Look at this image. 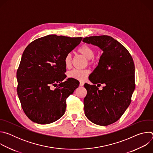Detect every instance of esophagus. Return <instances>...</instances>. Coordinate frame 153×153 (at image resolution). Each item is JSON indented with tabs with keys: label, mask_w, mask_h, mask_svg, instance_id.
Here are the masks:
<instances>
[{
	"label": "esophagus",
	"mask_w": 153,
	"mask_h": 153,
	"mask_svg": "<svg viewBox=\"0 0 153 153\" xmlns=\"http://www.w3.org/2000/svg\"><path fill=\"white\" fill-rule=\"evenodd\" d=\"M83 85H84V82H83V81H80V84H79L80 86H83Z\"/></svg>",
	"instance_id": "obj_1"
}]
</instances>
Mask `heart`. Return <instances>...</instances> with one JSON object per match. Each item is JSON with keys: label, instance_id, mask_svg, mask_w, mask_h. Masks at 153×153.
<instances>
[{"label": "heart", "instance_id": "heart-1", "mask_svg": "<svg viewBox=\"0 0 153 153\" xmlns=\"http://www.w3.org/2000/svg\"><path fill=\"white\" fill-rule=\"evenodd\" d=\"M79 51L87 59L91 60L93 58L94 56V50L88 45H82L79 48ZM64 62L65 67L67 68H70L71 63V54H68L65 57ZM88 74V71L86 70H79L74 69L70 71L68 74L70 78H73L76 80H83L86 79Z\"/></svg>", "mask_w": 153, "mask_h": 153}]
</instances>
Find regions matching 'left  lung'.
I'll return each mask as SVG.
<instances>
[{
	"label": "left lung",
	"mask_w": 153,
	"mask_h": 153,
	"mask_svg": "<svg viewBox=\"0 0 153 153\" xmlns=\"http://www.w3.org/2000/svg\"><path fill=\"white\" fill-rule=\"evenodd\" d=\"M82 41L103 52L89 80L105 84L102 90L95 85H84L85 114L96 125H109L120 119L131 103L135 89L134 62L126 48L111 36H91Z\"/></svg>",
	"instance_id": "1"
}]
</instances>
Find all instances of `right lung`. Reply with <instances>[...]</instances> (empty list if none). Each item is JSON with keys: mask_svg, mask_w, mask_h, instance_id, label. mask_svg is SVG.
Wrapping results in <instances>:
<instances>
[{"mask_svg": "<svg viewBox=\"0 0 153 153\" xmlns=\"http://www.w3.org/2000/svg\"><path fill=\"white\" fill-rule=\"evenodd\" d=\"M82 37L56 34L39 38L27 47L17 71V95L27 116L38 124L59 119L66 110V99L79 82L67 76L64 59ZM53 85L57 88L52 90Z\"/></svg>", "mask_w": 153, "mask_h": 153, "instance_id": "add662e5", "label": "right lung"}]
</instances>
